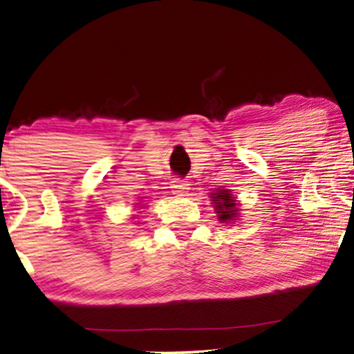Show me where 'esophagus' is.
I'll list each match as a JSON object with an SVG mask.
<instances>
[{"instance_id":"obj_1","label":"esophagus","mask_w":354,"mask_h":354,"mask_svg":"<svg viewBox=\"0 0 354 354\" xmlns=\"http://www.w3.org/2000/svg\"><path fill=\"white\" fill-rule=\"evenodd\" d=\"M171 192L176 195H186L189 192V183L184 179H173L171 181Z\"/></svg>"}]
</instances>
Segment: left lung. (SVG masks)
<instances>
[{
    "instance_id": "left-lung-1",
    "label": "left lung",
    "mask_w": 354,
    "mask_h": 354,
    "mask_svg": "<svg viewBox=\"0 0 354 354\" xmlns=\"http://www.w3.org/2000/svg\"><path fill=\"white\" fill-rule=\"evenodd\" d=\"M211 202H213V208L218 214L219 223L223 224H235L240 216V202L234 197L230 189L219 187L214 192L209 194Z\"/></svg>"
}]
</instances>
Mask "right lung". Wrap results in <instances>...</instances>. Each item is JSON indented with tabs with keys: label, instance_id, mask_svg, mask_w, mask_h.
<instances>
[{
	"label": "right lung",
	"instance_id": "add662e5",
	"mask_svg": "<svg viewBox=\"0 0 354 354\" xmlns=\"http://www.w3.org/2000/svg\"><path fill=\"white\" fill-rule=\"evenodd\" d=\"M141 207H145V205H140V207H138V208H141ZM138 213H141V211H138Z\"/></svg>",
	"mask_w": 354,
	"mask_h": 354
}]
</instances>
